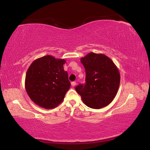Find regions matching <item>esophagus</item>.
<instances>
[{
  "label": "esophagus",
  "mask_w": 150,
  "mask_h": 150,
  "mask_svg": "<svg viewBox=\"0 0 150 150\" xmlns=\"http://www.w3.org/2000/svg\"><path fill=\"white\" fill-rule=\"evenodd\" d=\"M75 85H76V83L75 82V81H73V82H71V86H72L73 87H75Z\"/></svg>",
  "instance_id": "esophagus-1"
}]
</instances>
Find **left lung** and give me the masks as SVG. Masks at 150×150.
Returning <instances> with one entry per match:
<instances>
[{
	"mask_svg": "<svg viewBox=\"0 0 150 150\" xmlns=\"http://www.w3.org/2000/svg\"><path fill=\"white\" fill-rule=\"evenodd\" d=\"M86 73V83L75 90L88 107L98 109L108 105L116 95L120 75L114 62L106 55L91 52L81 59Z\"/></svg>",
	"mask_w": 150,
	"mask_h": 150,
	"instance_id": "8db88e82",
	"label": "left lung"
}]
</instances>
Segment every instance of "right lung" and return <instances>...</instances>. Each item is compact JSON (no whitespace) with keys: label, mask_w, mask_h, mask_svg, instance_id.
Masks as SVG:
<instances>
[{"label":"right lung","mask_w":150,"mask_h":150,"mask_svg":"<svg viewBox=\"0 0 150 150\" xmlns=\"http://www.w3.org/2000/svg\"><path fill=\"white\" fill-rule=\"evenodd\" d=\"M65 60L45 55L35 59L27 71L25 88L29 97L41 107H56L64 99L71 83L63 69Z\"/></svg>","instance_id":"1"}]
</instances>
